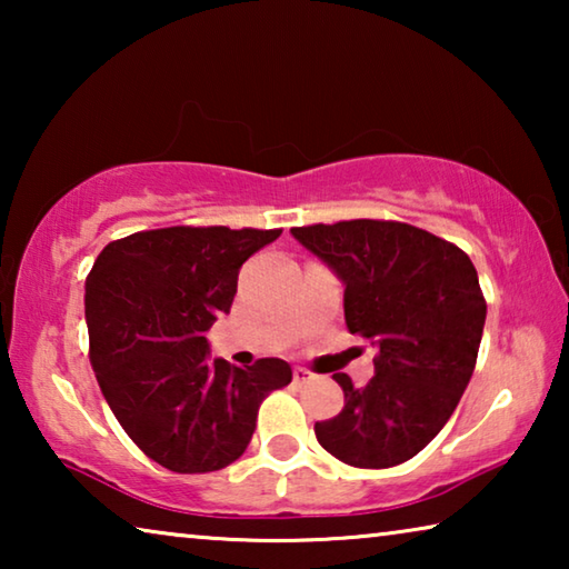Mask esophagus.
I'll return each instance as SVG.
<instances>
[{
    "instance_id": "esophagus-1",
    "label": "esophagus",
    "mask_w": 569,
    "mask_h": 569,
    "mask_svg": "<svg viewBox=\"0 0 569 569\" xmlns=\"http://www.w3.org/2000/svg\"><path fill=\"white\" fill-rule=\"evenodd\" d=\"M293 381L296 383H308V381H313V373L308 371V369H303V366H296V369H293Z\"/></svg>"
}]
</instances>
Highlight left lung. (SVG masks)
<instances>
[{
    "instance_id": "1",
    "label": "left lung",
    "mask_w": 569,
    "mask_h": 569,
    "mask_svg": "<svg viewBox=\"0 0 569 569\" xmlns=\"http://www.w3.org/2000/svg\"><path fill=\"white\" fill-rule=\"evenodd\" d=\"M296 240L346 283L351 333L377 346V373L343 389V409L316 421V439L339 461L387 469L417 457L455 413L475 371L487 301L459 246L399 220H339L291 228Z\"/></svg>"
}]
</instances>
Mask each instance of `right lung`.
Listing matches in <instances>:
<instances>
[{
	"label": "right lung",
	"instance_id": "add662e5",
	"mask_svg": "<svg viewBox=\"0 0 569 569\" xmlns=\"http://www.w3.org/2000/svg\"><path fill=\"white\" fill-rule=\"evenodd\" d=\"M281 228L172 226L102 248L84 281L90 363L134 445L178 475L218 471L243 455L263 399L291 366L238 369L208 359L206 331L233 306L238 271Z\"/></svg>",
	"mask_w": 569,
	"mask_h": 569
}]
</instances>
